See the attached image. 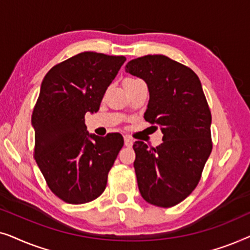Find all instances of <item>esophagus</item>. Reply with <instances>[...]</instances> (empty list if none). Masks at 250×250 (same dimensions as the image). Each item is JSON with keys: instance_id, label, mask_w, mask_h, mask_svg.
Listing matches in <instances>:
<instances>
[{"instance_id": "34e87169", "label": "esophagus", "mask_w": 250, "mask_h": 250, "mask_svg": "<svg viewBox=\"0 0 250 250\" xmlns=\"http://www.w3.org/2000/svg\"><path fill=\"white\" fill-rule=\"evenodd\" d=\"M124 143H125V146H132V145H133V140L129 138V136H124Z\"/></svg>"}]
</instances>
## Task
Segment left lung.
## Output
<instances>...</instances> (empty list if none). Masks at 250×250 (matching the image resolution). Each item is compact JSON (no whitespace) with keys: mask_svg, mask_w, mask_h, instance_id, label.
<instances>
[{"mask_svg":"<svg viewBox=\"0 0 250 250\" xmlns=\"http://www.w3.org/2000/svg\"><path fill=\"white\" fill-rule=\"evenodd\" d=\"M125 70L146 82L150 99L145 119L164 134L156 148L133 145L140 193L155 206H175L197 187L213 146L203 86L193 70L162 54L133 59Z\"/></svg>","mask_w":250,"mask_h":250,"instance_id":"obj_1","label":"left lung"}]
</instances>
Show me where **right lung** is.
I'll return each instance as SVG.
<instances>
[{"instance_id":"add662e5","label":"right lung","mask_w":250,"mask_h":250,"mask_svg":"<svg viewBox=\"0 0 250 250\" xmlns=\"http://www.w3.org/2000/svg\"><path fill=\"white\" fill-rule=\"evenodd\" d=\"M123 56L82 52L54 66L41 84L32 115L35 160L51 191L68 204L97 199L124 140L90 134L85 114L97 112L125 62Z\"/></svg>"}]
</instances>
